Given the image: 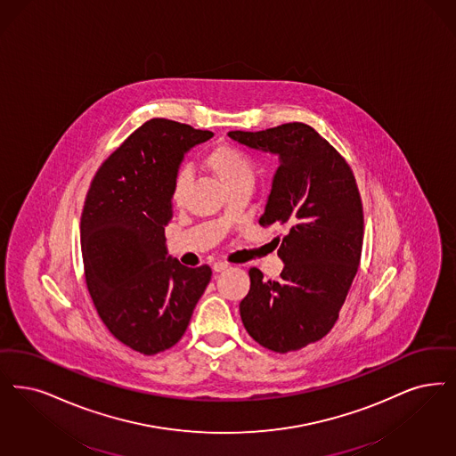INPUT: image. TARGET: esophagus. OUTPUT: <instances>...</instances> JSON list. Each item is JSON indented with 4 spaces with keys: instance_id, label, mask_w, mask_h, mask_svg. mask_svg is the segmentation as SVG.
<instances>
[{
    "instance_id": "1",
    "label": "esophagus",
    "mask_w": 456,
    "mask_h": 456,
    "mask_svg": "<svg viewBox=\"0 0 456 456\" xmlns=\"http://www.w3.org/2000/svg\"><path fill=\"white\" fill-rule=\"evenodd\" d=\"M229 268V265L227 263H222V261H217V263H214V266H212V270L216 272V273H220V272H225Z\"/></svg>"
}]
</instances>
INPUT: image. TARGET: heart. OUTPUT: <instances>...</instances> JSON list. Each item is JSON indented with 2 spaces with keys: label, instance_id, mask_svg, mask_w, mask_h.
I'll list each match as a JSON object with an SVG mask.
<instances>
[{
  "label": "heart",
  "instance_id": "obj_1",
  "mask_svg": "<svg viewBox=\"0 0 456 456\" xmlns=\"http://www.w3.org/2000/svg\"><path fill=\"white\" fill-rule=\"evenodd\" d=\"M203 166L222 183L225 190L240 184H255V164L239 147L231 144H217L212 147L203 156ZM188 184L190 173L186 169H180L175 175L171 184V200L176 207H180L184 201Z\"/></svg>",
  "mask_w": 456,
  "mask_h": 456
}]
</instances>
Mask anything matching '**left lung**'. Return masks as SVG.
<instances>
[{"mask_svg": "<svg viewBox=\"0 0 456 456\" xmlns=\"http://www.w3.org/2000/svg\"><path fill=\"white\" fill-rule=\"evenodd\" d=\"M244 146L280 156L259 225H281L285 263L276 280L249 268L240 319L257 345L289 353L322 339L339 317L360 268L363 205L346 159L314 128L290 122L259 132L232 130Z\"/></svg>", "mask_w": 456, "mask_h": 456, "instance_id": "left-lung-1", "label": "left lung"}]
</instances>
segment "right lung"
Returning <instances> with one entry per match:
<instances>
[{
	"instance_id": "obj_1",
	"label": "right lung",
	"mask_w": 456,
	"mask_h": 456,
	"mask_svg": "<svg viewBox=\"0 0 456 456\" xmlns=\"http://www.w3.org/2000/svg\"><path fill=\"white\" fill-rule=\"evenodd\" d=\"M212 135L152 118L102 163L86 193L81 251L88 292L110 332L147 356L182 339L212 278L208 265L186 268L166 256L164 237L183 156Z\"/></svg>"
}]
</instances>
